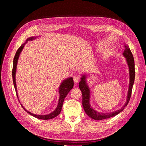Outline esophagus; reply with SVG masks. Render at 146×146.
Instances as JSON below:
<instances>
[{
  "label": "esophagus",
  "instance_id": "esophagus-1",
  "mask_svg": "<svg viewBox=\"0 0 146 146\" xmlns=\"http://www.w3.org/2000/svg\"><path fill=\"white\" fill-rule=\"evenodd\" d=\"M80 80V77L78 75H75L73 76V80L75 83L78 82Z\"/></svg>",
  "mask_w": 146,
  "mask_h": 146
}]
</instances>
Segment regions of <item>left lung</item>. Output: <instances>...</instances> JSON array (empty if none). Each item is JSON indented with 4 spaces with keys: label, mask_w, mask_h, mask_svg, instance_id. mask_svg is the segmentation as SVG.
I'll return each mask as SVG.
<instances>
[{
    "label": "left lung",
    "mask_w": 146,
    "mask_h": 146,
    "mask_svg": "<svg viewBox=\"0 0 146 146\" xmlns=\"http://www.w3.org/2000/svg\"><path fill=\"white\" fill-rule=\"evenodd\" d=\"M123 55L126 58L127 63L129 66V78H130V82H129V90L127 94V100L125 104L123 106L120 108L119 110H117L116 111H113V112L110 113H101L98 112L93 109V108L91 107L90 104V91L88 86L86 82V75H83L81 81L79 83V88L82 93V97H83V100H82V105L83 107L84 108V110L85 113L88 115L92 118V119L94 120H104L106 119H109L110 117H112L117 115L121 112L125 107L129 104L130 98L131 97L132 94V90L133 87V85L134 83V79H135V64H134V57L131 49H129L128 46H125V49L124 51L123 52Z\"/></svg>",
    "instance_id": "obj_1"
}]
</instances>
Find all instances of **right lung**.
Here are the masks:
<instances>
[{
	"label": "right lung",
	"instance_id": "1",
	"mask_svg": "<svg viewBox=\"0 0 146 146\" xmlns=\"http://www.w3.org/2000/svg\"><path fill=\"white\" fill-rule=\"evenodd\" d=\"M36 39V37H31V38H29L26 40V42H24V44H22L20 48L17 49V51L16 52V53L15 54V56L13 60V68H12V80H13V83H14V86L15 90V92H16V95L17 98L18 97V95H17V87H16V83H15V72H16V68H17V61L19 57L20 53L21 52L23 49L24 48V44H26V42L28 41H32V40ZM74 85V83H73V80L72 77H70V78H68L66 80H64L63 82H62L61 84L60 85V88H59V94H60V98H59V101H58V104L56 108L51 112V113L48 114V115H36V114H34L32 113L30 111H27L26 110V108H24L23 105H21V106L23 107V108L25 110L27 113L31 115L33 117H35L36 118H38V119H42V120H48V119H53V118L56 117L58 116L59 114L60 113L61 110L62 109V107H63V104L65 97L66 96L68 95V93L71 90V89L73 88Z\"/></svg>",
	"mask_w": 146,
	"mask_h": 146
}]
</instances>
